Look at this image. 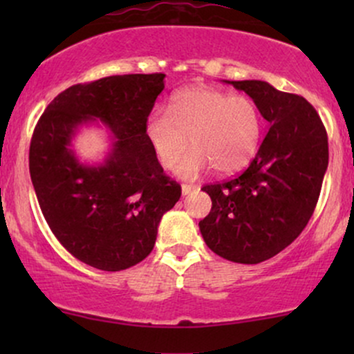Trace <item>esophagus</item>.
<instances>
[{"mask_svg": "<svg viewBox=\"0 0 354 354\" xmlns=\"http://www.w3.org/2000/svg\"><path fill=\"white\" fill-rule=\"evenodd\" d=\"M194 189H198L196 185H183L181 186V193L185 194V196H186V194H189L191 191H194Z\"/></svg>", "mask_w": 354, "mask_h": 354, "instance_id": "34e87169", "label": "esophagus"}]
</instances>
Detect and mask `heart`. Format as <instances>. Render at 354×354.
<instances>
[{"label": "heart", "mask_w": 354, "mask_h": 354, "mask_svg": "<svg viewBox=\"0 0 354 354\" xmlns=\"http://www.w3.org/2000/svg\"><path fill=\"white\" fill-rule=\"evenodd\" d=\"M263 118L253 100L211 88H188L171 98L168 111L154 109L146 120V138L166 169H174L189 141L193 153L183 161V176L213 166L231 174L250 163L261 138Z\"/></svg>", "instance_id": "1"}]
</instances>
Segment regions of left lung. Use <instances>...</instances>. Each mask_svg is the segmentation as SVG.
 Wrapping results in <instances>:
<instances>
[{"label":"left lung","instance_id":"8db88e82","mask_svg":"<svg viewBox=\"0 0 354 354\" xmlns=\"http://www.w3.org/2000/svg\"><path fill=\"white\" fill-rule=\"evenodd\" d=\"M225 83L245 91L271 126L245 171L203 186L213 206L200 231L213 253L256 265L290 246L310 221L328 168V136L303 96L259 80Z\"/></svg>","mask_w":354,"mask_h":354}]
</instances>
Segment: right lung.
Segmentation results:
<instances>
[{"mask_svg":"<svg viewBox=\"0 0 354 354\" xmlns=\"http://www.w3.org/2000/svg\"><path fill=\"white\" fill-rule=\"evenodd\" d=\"M163 73L106 76L64 89L48 104L30 146V174L43 216L80 261L121 271L151 253L158 226L181 186L166 176L146 120L165 89ZM104 124L112 146L83 164L72 141L83 125Z\"/></svg>","mask_w":354,"mask_h":354,"instance_id":"obj_1","label":"right lung"}]
</instances>
